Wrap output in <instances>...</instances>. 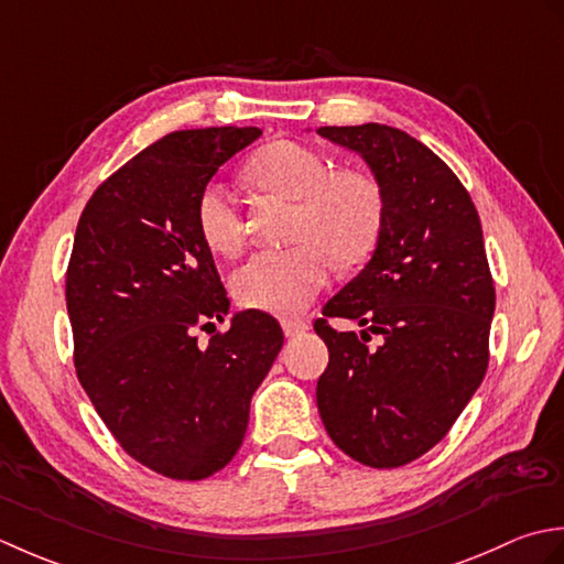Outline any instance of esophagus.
<instances>
[{"label": "esophagus", "instance_id": "obj_1", "mask_svg": "<svg viewBox=\"0 0 564 564\" xmlns=\"http://www.w3.org/2000/svg\"><path fill=\"white\" fill-rule=\"evenodd\" d=\"M282 330H284V336L286 338H296V336H302V333H306L308 330V321H304V318H284L282 321Z\"/></svg>", "mask_w": 564, "mask_h": 564}]
</instances>
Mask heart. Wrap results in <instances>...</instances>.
<instances>
[{"label": "heart", "instance_id": "1", "mask_svg": "<svg viewBox=\"0 0 564 564\" xmlns=\"http://www.w3.org/2000/svg\"><path fill=\"white\" fill-rule=\"evenodd\" d=\"M246 177L260 192L294 202L292 248L260 250L240 265L231 286L240 306L292 316L304 312L340 268L362 262L384 226V192L362 170H333L330 160L299 141H272L250 155ZM202 243L231 258L243 246V212L226 187L209 182L194 204Z\"/></svg>", "mask_w": 564, "mask_h": 564}]
</instances>
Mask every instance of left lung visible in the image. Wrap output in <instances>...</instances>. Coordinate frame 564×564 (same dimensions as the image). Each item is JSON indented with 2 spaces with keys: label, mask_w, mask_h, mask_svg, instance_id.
I'll return each mask as SVG.
<instances>
[{
  "label": "left lung",
  "mask_w": 564,
  "mask_h": 564,
  "mask_svg": "<svg viewBox=\"0 0 564 564\" xmlns=\"http://www.w3.org/2000/svg\"><path fill=\"white\" fill-rule=\"evenodd\" d=\"M318 133L367 160L384 226L367 268L314 321L328 346L316 404L343 453L392 469L438 445L485 379L497 299L485 238L463 182L416 138L382 123ZM330 317L364 330L336 332Z\"/></svg>",
  "instance_id": "obj_1"
}]
</instances>
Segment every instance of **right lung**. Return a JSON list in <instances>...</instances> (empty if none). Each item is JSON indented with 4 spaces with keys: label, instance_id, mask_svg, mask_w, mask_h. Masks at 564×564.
<instances>
[{
    "label": "right lung",
    "instance_id": "1",
    "mask_svg": "<svg viewBox=\"0 0 564 564\" xmlns=\"http://www.w3.org/2000/svg\"><path fill=\"white\" fill-rule=\"evenodd\" d=\"M260 133H167L101 182L77 221L65 278L77 379L123 451L167 479H206L231 463L284 343L278 318L256 308L196 343L224 321L228 296L194 204Z\"/></svg>",
    "mask_w": 564,
    "mask_h": 564
}]
</instances>
